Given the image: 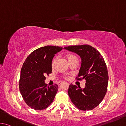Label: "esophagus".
Segmentation results:
<instances>
[{
	"instance_id": "1",
	"label": "esophagus",
	"mask_w": 126,
	"mask_h": 126,
	"mask_svg": "<svg viewBox=\"0 0 126 126\" xmlns=\"http://www.w3.org/2000/svg\"><path fill=\"white\" fill-rule=\"evenodd\" d=\"M62 83H63V82H59V83H58V85H60Z\"/></svg>"
}]
</instances>
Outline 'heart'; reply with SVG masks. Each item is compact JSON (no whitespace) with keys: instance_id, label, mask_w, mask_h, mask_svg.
I'll use <instances>...</instances> for the list:
<instances>
[{"instance_id":"obj_1","label":"heart","mask_w":126,"mask_h":126,"mask_svg":"<svg viewBox=\"0 0 126 126\" xmlns=\"http://www.w3.org/2000/svg\"><path fill=\"white\" fill-rule=\"evenodd\" d=\"M66 58L68 60V61H69V62H70V61L72 60V59H76V57L75 56H74V55H67ZM57 60V57H55V58L54 59V60H53L52 63V66H54V65L55 64V63H56Z\"/></svg>"}]
</instances>
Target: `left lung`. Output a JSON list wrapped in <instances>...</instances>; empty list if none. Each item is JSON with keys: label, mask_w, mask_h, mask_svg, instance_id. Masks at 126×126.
Wrapping results in <instances>:
<instances>
[{"label": "left lung", "mask_w": 126, "mask_h": 126, "mask_svg": "<svg viewBox=\"0 0 126 126\" xmlns=\"http://www.w3.org/2000/svg\"><path fill=\"white\" fill-rule=\"evenodd\" d=\"M64 49L80 56L81 65L77 79L86 80L84 89L69 86L70 98L79 109H94L103 100L107 91L109 75L104 59L95 48L89 45L69 46Z\"/></svg>", "instance_id": "8db88e82"}]
</instances>
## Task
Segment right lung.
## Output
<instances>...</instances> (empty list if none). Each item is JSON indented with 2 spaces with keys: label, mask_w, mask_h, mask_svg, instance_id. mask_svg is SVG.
<instances>
[{
  "label": "right lung",
  "mask_w": 126,
  "mask_h": 126,
  "mask_svg": "<svg viewBox=\"0 0 126 126\" xmlns=\"http://www.w3.org/2000/svg\"><path fill=\"white\" fill-rule=\"evenodd\" d=\"M62 48L49 45L37 48L29 55L24 63L19 89L24 100L32 109H45L54 101L58 86H47L45 82V76L52 72L53 57Z\"/></svg>",
  "instance_id": "add662e5"
}]
</instances>
